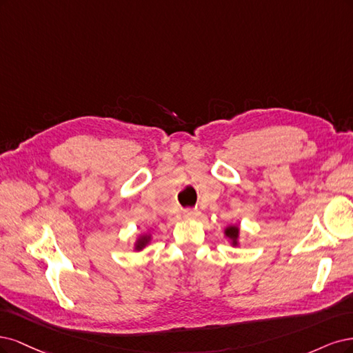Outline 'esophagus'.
I'll return each instance as SVG.
<instances>
[{"mask_svg":"<svg viewBox=\"0 0 353 353\" xmlns=\"http://www.w3.org/2000/svg\"><path fill=\"white\" fill-rule=\"evenodd\" d=\"M198 210L196 208H186L185 211H183V215L186 219H195V217H198Z\"/></svg>","mask_w":353,"mask_h":353,"instance_id":"esophagus-1","label":"esophagus"}]
</instances>
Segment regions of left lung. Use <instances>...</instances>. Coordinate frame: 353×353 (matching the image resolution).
<instances>
[{
    "instance_id": "left-lung-1",
    "label": "left lung",
    "mask_w": 353,
    "mask_h": 353,
    "mask_svg": "<svg viewBox=\"0 0 353 353\" xmlns=\"http://www.w3.org/2000/svg\"><path fill=\"white\" fill-rule=\"evenodd\" d=\"M225 236H229L230 239H233V245H234V243H236V239H237V236H239V229H237V227H234V225L227 227Z\"/></svg>"
}]
</instances>
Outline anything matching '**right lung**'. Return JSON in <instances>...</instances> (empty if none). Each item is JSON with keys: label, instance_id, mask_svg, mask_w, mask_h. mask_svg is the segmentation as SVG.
<instances>
[{"label": "right lung", "instance_id": "1", "mask_svg": "<svg viewBox=\"0 0 353 353\" xmlns=\"http://www.w3.org/2000/svg\"><path fill=\"white\" fill-rule=\"evenodd\" d=\"M146 242H148V237H142V239H139V242H138V249H142L145 245H146Z\"/></svg>", "mask_w": 353, "mask_h": 353}]
</instances>
